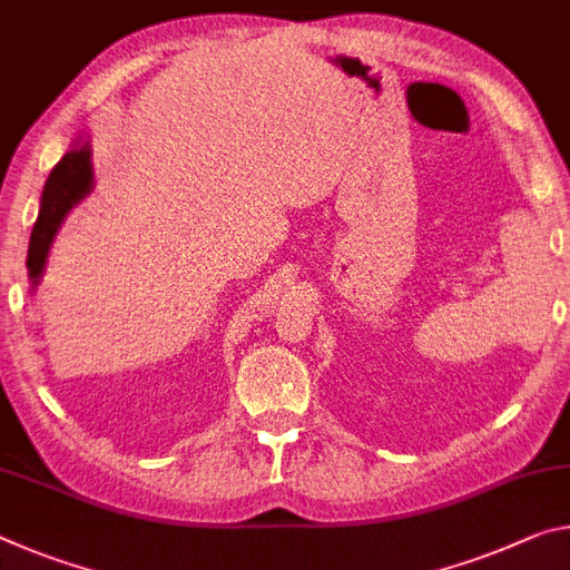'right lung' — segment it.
Returning a JSON list of instances; mask_svg holds the SVG:
<instances>
[{"label": "right lung", "instance_id": "add662e5", "mask_svg": "<svg viewBox=\"0 0 570 570\" xmlns=\"http://www.w3.org/2000/svg\"><path fill=\"white\" fill-rule=\"evenodd\" d=\"M94 187V167H90V144H76L73 149L52 167L48 183H45L40 197V215L35 220L30 250H27V274H30L32 288L40 284L45 271V261L56 233L62 220L70 213V207L78 205Z\"/></svg>", "mask_w": 570, "mask_h": 570}]
</instances>
